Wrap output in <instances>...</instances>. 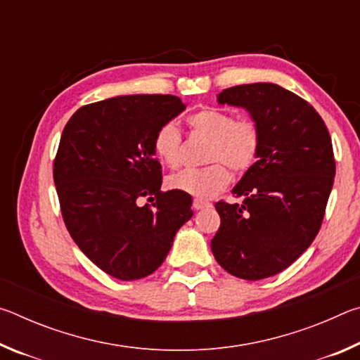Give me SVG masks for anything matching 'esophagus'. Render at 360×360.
Here are the masks:
<instances>
[{"label":"esophagus","mask_w":360,"mask_h":360,"mask_svg":"<svg viewBox=\"0 0 360 360\" xmlns=\"http://www.w3.org/2000/svg\"><path fill=\"white\" fill-rule=\"evenodd\" d=\"M192 206H193V210H203V208H210L211 203L205 202V200H202V198H195Z\"/></svg>","instance_id":"esophagus-1"}]
</instances>
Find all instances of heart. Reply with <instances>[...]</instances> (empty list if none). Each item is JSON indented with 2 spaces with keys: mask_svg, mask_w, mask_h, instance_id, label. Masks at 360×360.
<instances>
[{
  "mask_svg": "<svg viewBox=\"0 0 360 360\" xmlns=\"http://www.w3.org/2000/svg\"><path fill=\"white\" fill-rule=\"evenodd\" d=\"M195 136L210 141L205 168H187L168 178V187L198 198H210L229 186L230 172L243 174L257 160L260 130L251 117H238L219 108H203L187 117ZM155 155L169 168L181 165L182 138L173 122H167L152 139Z\"/></svg>",
  "mask_w": 360,
  "mask_h": 360,
  "instance_id": "1",
  "label": "heart"
}]
</instances>
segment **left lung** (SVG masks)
Instances as JSON below:
<instances>
[{"instance_id":"8db88e82","label":"left lung","mask_w":360,"mask_h":360,"mask_svg":"<svg viewBox=\"0 0 360 360\" xmlns=\"http://www.w3.org/2000/svg\"><path fill=\"white\" fill-rule=\"evenodd\" d=\"M217 101L251 114L260 150L231 191L243 203L214 205L211 251L230 275L257 281L294 264L318 235L335 178L332 139L318 111L276 84L235 85Z\"/></svg>"}]
</instances>
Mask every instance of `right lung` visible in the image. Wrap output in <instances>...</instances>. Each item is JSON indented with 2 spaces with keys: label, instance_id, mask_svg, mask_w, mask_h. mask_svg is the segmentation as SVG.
I'll list each match as a JSON object with an SVG mask.
<instances>
[{
  "label": "right lung",
  "instance_id": "add662e5",
  "mask_svg": "<svg viewBox=\"0 0 360 360\" xmlns=\"http://www.w3.org/2000/svg\"><path fill=\"white\" fill-rule=\"evenodd\" d=\"M184 109L173 95L115 96L79 108L60 138L53 182L66 229L96 266L122 281L154 273L193 214L191 195L160 191L152 146L155 131Z\"/></svg>",
  "mask_w": 360,
  "mask_h": 360
}]
</instances>
